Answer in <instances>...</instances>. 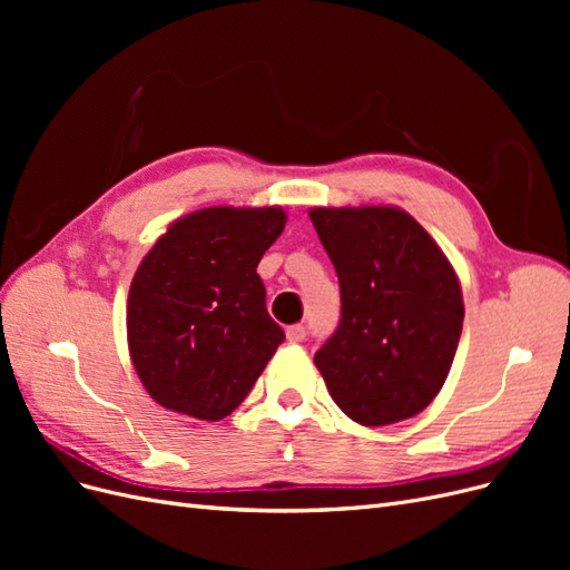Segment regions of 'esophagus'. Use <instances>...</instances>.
Here are the masks:
<instances>
[{
  "label": "esophagus",
  "mask_w": 570,
  "mask_h": 570,
  "mask_svg": "<svg viewBox=\"0 0 570 570\" xmlns=\"http://www.w3.org/2000/svg\"><path fill=\"white\" fill-rule=\"evenodd\" d=\"M287 340L289 342H304L306 340V327L304 325H289L287 327Z\"/></svg>",
  "instance_id": "1"
}]
</instances>
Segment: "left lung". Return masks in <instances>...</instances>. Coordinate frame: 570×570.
Here are the masks:
<instances>
[{
    "label": "left lung",
    "instance_id": "left-lung-1",
    "mask_svg": "<svg viewBox=\"0 0 570 570\" xmlns=\"http://www.w3.org/2000/svg\"><path fill=\"white\" fill-rule=\"evenodd\" d=\"M340 281L337 331L316 352L327 392L361 425L416 416L450 375L463 327L452 264L394 206L308 212Z\"/></svg>",
    "mask_w": 570,
    "mask_h": 570
}]
</instances>
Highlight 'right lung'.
<instances>
[{
  "instance_id": "obj_1",
  "label": "right lung",
  "mask_w": 570,
  "mask_h": 570,
  "mask_svg": "<svg viewBox=\"0 0 570 570\" xmlns=\"http://www.w3.org/2000/svg\"><path fill=\"white\" fill-rule=\"evenodd\" d=\"M281 206H209L170 223L128 295L132 366L154 402L199 421L243 404L285 340L256 266L281 237Z\"/></svg>"
}]
</instances>
